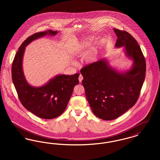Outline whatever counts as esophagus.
Listing matches in <instances>:
<instances>
[{
  "label": "esophagus",
  "instance_id": "1",
  "mask_svg": "<svg viewBox=\"0 0 160 160\" xmlns=\"http://www.w3.org/2000/svg\"><path fill=\"white\" fill-rule=\"evenodd\" d=\"M83 76H82V74H80V75L79 76V77H78L79 82H82V81L83 80Z\"/></svg>",
  "mask_w": 160,
  "mask_h": 160
}]
</instances>
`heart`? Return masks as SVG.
<instances>
[{
    "label": "heart",
    "instance_id": "obj_1",
    "mask_svg": "<svg viewBox=\"0 0 160 160\" xmlns=\"http://www.w3.org/2000/svg\"><path fill=\"white\" fill-rule=\"evenodd\" d=\"M84 44H85V42H84Z\"/></svg>",
    "mask_w": 160,
    "mask_h": 160
}]
</instances>
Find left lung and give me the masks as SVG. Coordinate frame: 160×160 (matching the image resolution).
Segmentation results:
<instances>
[{
	"instance_id": "left-lung-1",
	"label": "left lung",
	"mask_w": 160,
	"mask_h": 160,
	"mask_svg": "<svg viewBox=\"0 0 160 160\" xmlns=\"http://www.w3.org/2000/svg\"><path fill=\"white\" fill-rule=\"evenodd\" d=\"M113 30L118 37L115 47H125L127 56L133 61L131 69L121 73L102 59L80 70L86 97L92 110L97 117L105 121L118 118L136 103L146 68L137 41L126 31Z\"/></svg>"
}]
</instances>
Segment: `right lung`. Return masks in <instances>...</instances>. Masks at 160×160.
<instances>
[{
    "label": "right lung",
    "instance_id": "add662e5",
    "mask_svg": "<svg viewBox=\"0 0 160 160\" xmlns=\"http://www.w3.org/2000/svg\"><path fill=\"white\" fill-rule=\"evenodd\" d=\"M57 31L48 30L33 34L19 47L12 65V79L18 97L28 110L40 118L51 119L65 111L74 86L79 83V74H61L41 87H33L24 76L22 61L25 47L33 40L47 35H55Z\"/></svg>",
    "mask_w": 160,
    "mask_h": 160
}]
</instances>
